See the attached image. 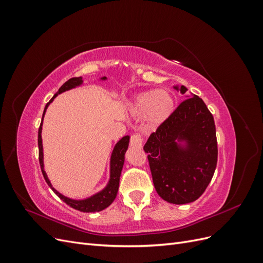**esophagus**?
<instances>
[{
	"instance_id": "34e87169",
	"label": "esophagus",
	"mask_w": 263,
	"mask_h": 263,
	"mask_svg": "<svg viewBox=\"0 0 263 263\" xmlns=\"http://www.w3.org/2000/svg\"><path fill=\"white\" fill-rule=\"evenodd\" d=\"M130 145L133 147H137V148H141L142 147V139L140 137V135L135 134L130 137Z\"/></svg>"
}]
</instances>
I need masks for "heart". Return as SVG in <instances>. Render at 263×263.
I'll return each mask as SVG.
<instances>
[{
  "label": "heart",
  "mask_w": 263,
  "mask_h": 263,
  "mask_svg": "<svg viewBox=\"0 0 263 263\" xmlns=\"http://www.w3.org/2000/svg\"><path fill=\"white\" fill-rule=\"evenodd\" d=\"M128 109L134 116H145L150 126H159L173 113L174 99L165 90H149L137 94L129 102Z\"/></svg>",
  "instance_id": "heart-1"
}]
</instances>
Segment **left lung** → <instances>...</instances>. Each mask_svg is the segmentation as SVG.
Here are the masks:
<instances>
[{
  "instance_id": "1",
  "label": "left lung",
  "mask_w": 263,
  "mask_h": 263,
  "mask_svg": "<svg viewBox=\"0 0 263 263\" xmlns=\"http://www.w3.org/2000/svg\"><path fill=\"white\" fill-rule=\"evenodd\" d=\"M184 94V85H174ZM183 101L144 146L154 185L172 204L196 201L210 184L217 164L214 117L197 95Z\"/></svg>"
}]
</instances>
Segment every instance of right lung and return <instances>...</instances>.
Masks as SVG:
<instances>
[{"instance_id":"obj_1","label":"right lung","mask_w":263,"mask_h":263,"mask_svg":"<svg viewBox=\"0 0 263 263\" xmlns=\"http://www.w3.org/2000/svg\"><path fill=\"white\" fill-rule=\"evenodd\" d=\"M100 80L105 81V80H107V78L102 77V78H100ZM82 84H83L82 77L69 79L66 83H63L61 85L58 92L55 93L52 97V99L46 104L45 109H44V114H43V119L41 123V127H39V130H38L39 163H41V169H42L43 176L47 182V184L50 186V189L61 198L63 202L68 204L69 206H71L72 209L78 210L80 212L95 213V212H101L103 210H105L115 200V197L117 195L118 186H119V177H121L122 169H123L124 161H125V154H126L127 149H128V145H129V136H124L122 139H119L116 142V145L114 146L112 155H110V160H109V179H108V182L105 185V187L99 191L98 193H95L89 197L81 198V200H74V198H70L66 195L61 194L60 192H58V191L52 186L50 180L48 179V176H47V173L45 171V164H44V148H43L42 130H43V121H44V116H45L46 110L50 105V103H52L54 98H57V95L66 92V91H69L71 89H74V87L80 86Z\"/></svg>"}]
</instances>
